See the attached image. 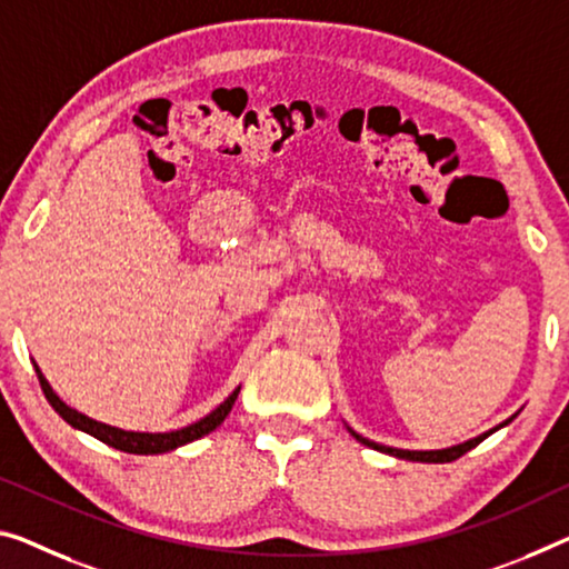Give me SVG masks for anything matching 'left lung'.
<instances>
[{"mask_svg": "<svg viewBox=\"0 0 569 569\" xmlns=\"http://www.w3.org/2000/svg\"><path fill=\"white\" fill-rule=\"evenodd\" d=\"M513 419V417H511ZM511 419H506L503 425H509ZM501 425V427H503ZM498 430V427H496ZM493 432V430H491ZM491 432H486V435H480V437H476V440H468V442H462V445H456V448H448V450H397V448H387V445H379V442H371V440H366V437H361V435H356L353 430H351V435L356 437L358 442H363V445H369V448H373V450H379V452H387V456H395V458H401V460H415V462H452V460H458L460 456H466L468 450H473L478 442H483L488 435Z\"/></svg>", "mask_w": 569, "mask_h": 569, "instance_id": "1", "label": "left lung"}]
</instances>
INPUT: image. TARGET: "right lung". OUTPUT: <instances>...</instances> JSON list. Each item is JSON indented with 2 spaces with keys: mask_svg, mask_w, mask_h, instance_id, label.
<instances>
[{
  "mask_svg": "<svg viewBox=\"0 0 569 569\" xmlns=\"http://www.w3.org/2000/svg\"><path fill=\"white\" fill-rule=\"evenodd\" d=\"M38 371V379H40V387L42 391H46V399L52 405V409L66 419L68 425L76 427V430H83L93 435L96 440L107 442L111 445V448H117L121 452H132V456H160V452H168V450H174L180 448V445L186 442H193L198 440V437H203L208 432H213L218 425L223 422L226 415L231 412L233 401L236 397H239V389L233 391V395L223 401L221 407L213 409L211 415L200 419V422L190 425V427H182V430H174V432H157V435H150V432H127V430H119V427H109L103 422H96V419L86 417L81 412H76V409H71L66 405V401H60V397L56 395V391L50 389V383L42 379L40 369Z\"/></svg>",
  "mask_w": 569,
  "mask_h": 569,
  "instance_id": "right-lung-1",
  "label": "right lung"
}]
</instances>
